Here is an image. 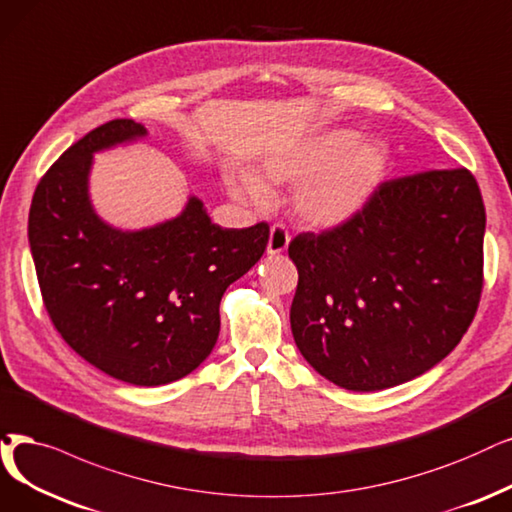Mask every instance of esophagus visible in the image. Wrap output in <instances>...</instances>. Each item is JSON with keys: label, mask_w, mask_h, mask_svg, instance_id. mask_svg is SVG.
Wrapping results in <instances>:
<instances>
[{"label": "esophagus", "mask_w": 512, "mask_h": 512, "mask_svg": "<svg viewBox=\"0 0 512 512\" xmlns=\"http://www.w3.org/2000/svg\"><path fill=\"white\" fill-rule=\"evenodd\" d=\"M288 243H290V233H288V229H285L281 222L273 224V227H271V235H269V243H267V252H269L271 256L281 254V252L288 250Z\"/></svg>", "instance_id": "obj_1"}]
</instances>
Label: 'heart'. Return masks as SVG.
I'll return each instance as SVG.
<instances>
[{"instance_id": "heart-1", "label": "heart", "mask_w": 512, "mask_h": 512, "mask_svg": "<svg viewBox=\"0 0 512 512\" xmlns=\"http://www.w3.org/2000/svg\"><path fill=\"white\" fill-rule=\"evenodd\" d=\"M388 155L376 140H361L355 130H327L264 161L269 182H298L296 212L319 227L351 220L372 199L386 174ZM235 195L267 203L269 191L250 174L233 182Z\"/></svg>"}]
</instances>
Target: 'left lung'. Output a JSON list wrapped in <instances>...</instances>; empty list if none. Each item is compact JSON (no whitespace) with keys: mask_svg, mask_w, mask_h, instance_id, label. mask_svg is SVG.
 <instances>
[{"mask_svg":"<svg viewBox=\"0 0 512 512\" xmlns=\"http://www.w3.org/2000/svg\"><path fill=\"white\" fill-rule=\"evenodd\" d=\"M485 206L466 168L380 182L351 220L300 233L290 323L302 357L346 391H382L431 370L473 323Z\"/></svg>","mask_w":512,"mask_h":512,"instance_id":"8db88e82","label":"left lung"}]
</instances>
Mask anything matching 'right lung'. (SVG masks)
<instances>
[{
  "label": "right lung",
  "instance_id": "obj_1",
  "mask_svg": "<svg viewBox=\"0 0 512 512\" xmlns=\"http://www.w3.org/2000/svg\"><path fill=\"white\" fill-rule=\"evenodd\" d=\"M145 134L113 119L60 155L35 189L29 243L44 306L71 349L111 378L159 386L212 353L220 298L267 250L269 224L222 229L197 197L151 229L102 222L88 197L92 155Z\"/></svg>",
  "mask_w": 512,
  "mask_h": 512
}]
</instances>
